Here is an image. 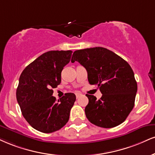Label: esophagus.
Returning a JSON list of instances; mask_svg holds the SVG:
<instances>
[{
	"label": "esophagus",
	"mask_w": 155,
	"mask_h": 155,
	"mask_svg": "<svg viewBox=\"0 0 155 155\" xmlns=\"http://www.w3.org/2000/svg\"><path fill=\"white\" fill-rule=\"evenodd\" d=\"M81 95H82V94H81V93H76V98H79V97H81Z\"/></svg>",
	"instance_id": "esophagus-1"
}]
</instances>
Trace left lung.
Segmentation results:
<instances>
[{
    "instance_id": "8db88e82",
    "label": "left lung",
    "mask_w": 155,
    "mask_h": 155,
    "mask_svg": "<svg viewBox=\"0 0 155 155\" xmlns=\"http://www.w3.org/2000/svg\"><path fill=\"white\" fill-rule=\"evenodd\" d=\"M79 62L87 71L90 84L97 85L100 100L87 94L85 114L99 127L113 128L122 124L134 108L137 83L130 65L111 50L102 47L74 52L71 62Z\"/></svg>"
}]
</instances>
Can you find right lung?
Here are the masks:
<instances>
[{
	"mask_svg": "<svg viewBox=\"0 0 155 155\" xmlns=\"http://www.w3.org/2000/svg\"><path fill=\"white\" fill-rule=\"evenodd\" d=\"M71 50H51L24 68L16 89V99L24 118L32 128L52 133L67 124L76 101L74 93H66L56 101L53 88L61 81V71L69 63Z\"/></svg>",
	"mask_w": 155,
	"mask_h": 155,
	"instance_id": "1",
	"label": "right lung"
}]
</instances>
